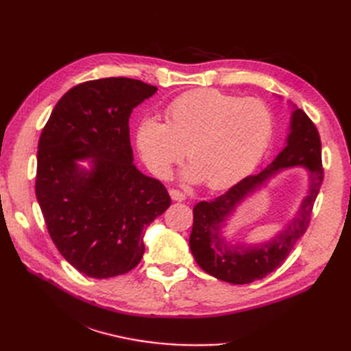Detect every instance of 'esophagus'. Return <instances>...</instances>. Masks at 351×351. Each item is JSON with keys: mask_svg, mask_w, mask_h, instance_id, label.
I'll return each instance as SVG.
<instances>
[{"mask_svg": "<svg viewBox=\"0 0 351 351\" xmlns=\"http://www.w3.org/2000/svg\"><path fill=\"white\" fill-rule=\"evenodd\" d=\"M169 195H170L171 199L176 200V202H182V200H185V195H184L182 191H180V190L170 189V190H169Z\"/></svg>", "mask_w": 351, "mask_h": 351, "instance_id": "1", "label": "esophagus"}]
</instances>
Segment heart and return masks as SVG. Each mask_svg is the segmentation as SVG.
<instances>
[{
  "label": "heart",
  "instance_id": "obj_1",
  "mask_svg": "<svg viewBox=\"0 0 351 351\" xmlns=\"http://www.w3.org/2000/svg\"><path fill=\"white\" fill-rule=\"evenodd\" d=\"M166 122L145 117L136 143L155 175L166 178L184 156L191 162L184 180L205 181L210 189L235 182L263 158L270 145L274 116L265 102L217 88L178 96L166 107Z\"/></svg>",
  "mask_w": 351,
  "mask_h": 351
}]
</instances>
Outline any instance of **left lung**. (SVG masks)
<instances>
[{
  "mask_svg": "<svg viewBox=\"0 0 351 351\" xmlns=\"http://www.w3.org/2000/svg\"><path fill=\"white\" fill-rule=\"evenodd\" d=\"M291 167H303L308 173V193L296 217L271 241L259 245H232L222 235L226 221L236 208L253 192ZM322 141L315 125L303 110L294 107L287 145L276 158L256 175H249L228 191L193 208L190 249L197 265L223 282L243 285L263 279L280 267L306 232L312 208L323 184Z\"/></svg>",
  "mask_w": 351,
  "mask_h": 351,
  "instance_id": "obj_1",
  "label": "left lung"
}]
</instances>
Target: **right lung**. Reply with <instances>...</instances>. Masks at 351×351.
I'll return each mask as SVG.
<instances>
[{
    "mask_svg": "<svg viewBox=\"0 0 351 351\" xmlns=\"http://www.w3.org/2000/svg\"><path fill=\"white\" fill-rule=\"evenodd\" d=\"M158 90L132 78L72 87L52 110L37 146L36 197L51 240L88 278L132 270L145 229L170 206L166 187L134 166L132 110ZM87 159L90 169L77 162Z\"/></svg>",
    "mask_w": 351,
    "mask_h": 351,
    "instance_id": "add662e5",
    "label": "right lung"
}]
</instances>
